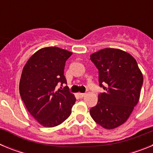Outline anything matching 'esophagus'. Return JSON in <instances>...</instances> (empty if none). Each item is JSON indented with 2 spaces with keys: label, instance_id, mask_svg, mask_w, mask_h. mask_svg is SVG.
<instances>
[{
  "label": "esophagus",
  "instance_id": "1",
  "mask_svg": "<svg viewBox=\"0 0 153 153\" xmlns=\"http://www.w3.org/2000/svg\"><path fill=\"white\" fill-rule=\"evenodd\" d=\"M78 94H79V97H81V98H82V97H83L85 95H86L85 93H78Z\"/></svg>",
  "mask_w": 153,
  "mask_h": 153
}]
</instances>
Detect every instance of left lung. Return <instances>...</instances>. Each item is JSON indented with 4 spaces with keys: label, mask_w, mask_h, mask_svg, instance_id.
<instances>
[{
    "label": "left lung",
    "mask_w": 153,
    "mask_h": 153,
    "mask_svg": "<svg viewBox=\"0 0 153 153\" xmlns=\"http://www.w3.org/2000/svg\"><path fill=\"white\" fill-rule=\"evenodd\" d=\"M99 70L100 86L105 90L98 96L90 115L97 124L111 129L122 125L139 102L143 76L137 62L129 53L106 48L90 55Z\"/></svg>",
    "instance_id": "8db88e82"
}]
</instances>
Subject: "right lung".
Masks as SVG:
<instances>
[{
  "instance_id": "right-lung-1",
  "label": "right lung",
  "mask_w": 153,
  "mask_h": 153,
  "mask_svg": "<svg viewBox=\"0 0 153 153\" xmlns=\"http://www.w3.org/2000/svg\"><path fill=\"white\" fill-rule=\"evenodd\" d=\"M72 53L56 47L42 48L24 66L20 80V95L28 112L40 125L54 127L71 114L76 98L67 84L64 67Z\"/></svg>"
}]
</instances>
